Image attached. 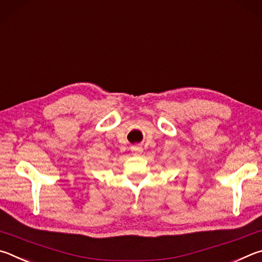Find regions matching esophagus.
Wrapping results in <instances>:
<instances>
[{"label":"esophagus","instance_id":"esophagus-1","mask_svg":"<svg viewBox=\"0 0 262 262\" xmlns=\"http://www.w3.org/2000/svg\"><path fill=\"white\" fill-rule=\"evenodd\" d=\"M131 150L132 152H135L137 155L140 154L141 152H143V148L140 147V146H134V147H131Z\"/></svg>","mask_w":262,"mask_h":262}]
</instances>
